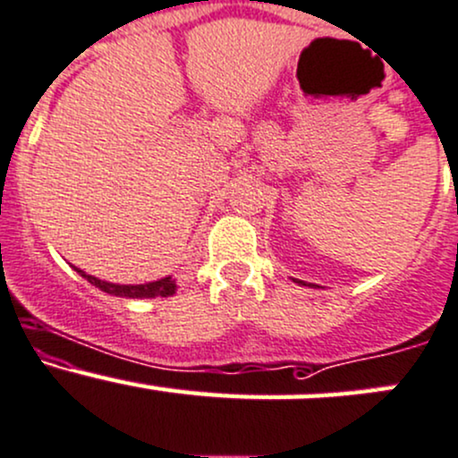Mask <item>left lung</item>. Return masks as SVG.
<instances>
[{
	"instance_id": "obj_1",
	"label": "left lung",
	"mask_w": 458,
	"mask_h": 458,
	"mask_svg": "<svg viewBox=\"0 0 458 458\" xmlns=\"http://www.w3.org/2000/svg\"><path fill=\"white\" fill-rule=\"evenodd\" d=\"M293 283H298V284H304V286H306L304 280H298V278H293ZM309 286H313V284H309Z\"/></svg>"
}]
</instances>
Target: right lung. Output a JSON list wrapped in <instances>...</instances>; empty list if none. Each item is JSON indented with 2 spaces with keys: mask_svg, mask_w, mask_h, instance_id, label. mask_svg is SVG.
<instances>
[{
  "mask_svg": "<svg viewBox=\"0 0 458 458\" xmlns=\"http://www.w3.org/2000/svg\"><path fill=\"white\" fill-rule=\"evenodd\" d=\"M73 269L78 271L84 280H89L90 284L98 286L99 291H104V293H110V295H117V298H132V300L169 298V295H174L175 289H178V284H175V280L172 278V276L154 280V283H145V284H114V283H106V280L95 278V276H90V274H87V271H82L78 267H73Z\"/></svg>",
  "mask_w": 458,
  "mask_h": 458,
  "instance_id": "obj_1",
  "label": "right lung"
}]
</instances>
